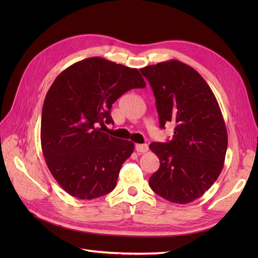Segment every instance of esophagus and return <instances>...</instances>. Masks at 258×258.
I'll use <instances>...</instances> for the list:
<instances>
[{"instance_id":"1","label":"esophagus","mask_w":258,"mask_h":258,"mask_svg":"<svg viewBox=\"0 0 258 258\" xmlns=\"http://www.w3.org/2000/svg\"><path fill=\"white\" fill-rule=\"evenodd\" d=\"M135 148L138 153H146L148 151V145L147 144H136Z\"/></svg>"}]
</instances>
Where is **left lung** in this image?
<instances>
[{"label":"left lung","mask_w":258,"mask_h":258,"mask_svg":"<svg viewBox=\"0 0 258 258\" xmlns=\"http://www.w3.org/2000/svg\"><path fill=\"white\" fill-rule=\"evenodd\" d=\"M140 71L153 89L160 128L175 124L170 141L150 145L160 161L150 186L173 204H189L213 185L224 167L228 141L220 105L202 76L181 61Z\"/></svg>","instance_id":"8db88e82"}]
</instances>
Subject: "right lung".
<instances>
[{
	"label": "right lung",
	"instance_id": "obj_1",
	"mask_svg": "<svg viewBox=\"0 0 258 258\" xmlns=\"http://www.w3.org/2000/svg\"><path fill=\"white\" fill-rule=\"evenodd\" d=\"M145 86L137 69L99 57L76 62L54 80L43 105L41 143L52 176L71 196L90 200L115 188L135 144L103 127L114 123L117 99Z\"/></svg>",
	"mask_w": 258,
	"mask_h": 258
}]
</instances>
